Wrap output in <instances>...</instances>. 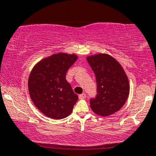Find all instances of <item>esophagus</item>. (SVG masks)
<instances>
[{
    "mask_svg": "<svg viewBox=\"0 0 156 156\" xmlns=\"http://www.w3.org/2000/svg\"><path fill=\"white\" fill-rule=\"evenodd\" d=\"M86 97V93H83V94H81L79 95V98L80 99H84Z\"/></svg>",
    "mask_w": 156,
    "mask_h": 156,
    "instance_id": "obj_1",
    "label": "esophagus"
}]
</instances>
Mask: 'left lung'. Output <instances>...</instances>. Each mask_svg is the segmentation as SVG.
Returning <instances> with one entry per match:
<instances>
[{
  "label": "left lung",
  "instance_id": "left-lung-1",
  "mask_svg": "<svg viewBox=\"0 0 156 156\" xmlns=\"http://www.w3.org/2000/svg\"><path fill=\"white\" fill-rule=\"evenodd\" d=\"M87 61L97 83V95L90 99L91 109L102 116L111 115L119 110L128 99V76L121 65L107 54L88 56Z\"/></svg>",
  "mask_w": 156,
  "mask_h": 156
}]
</instances>
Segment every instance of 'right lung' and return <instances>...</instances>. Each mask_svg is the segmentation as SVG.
<instances>
[{
    "instance_id": "add662e5",
    "label": "right lung",
    "mask_w": 156,
    "mask_h": 156,
    "mask_svg": "<svg viewBox=\"0 0 156 156\" xmlns=\"http://www.w3.org/2000/svg\"><path fill=\"white\" fill-rule=\"evenodd\" d=\"M77 59L76 55L53 54L38 62L28 78L30 97L37 108L49 118L68 116L78 100L66 73Z\"/></svg>"
}]
</instances>
